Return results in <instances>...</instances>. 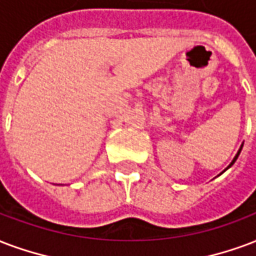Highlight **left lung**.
<instances>
[{
	"instance_id": "1",
	"label": "left lung",
	"mask_w": 256,
	"mask_h": 256,
	"mask_svg": "<svg viewBox=\"0 0 256 256\" xmlns=\"http://www.w3.org/2000/svg\"><path fill=\"white\" fill-rule=\"evenodd\" d=\"M242 148H243V145H242V146H240V149H239V152H238V154H236V156H234V160H232V162H230V164H229V166H228V168H230V166H234V162H236V158H238V157H239L240 152H242ZM228 168H226V170H228Z\"/></svg>"
}]
</instances>
